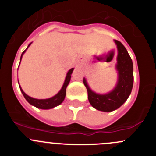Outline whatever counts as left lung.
Segmentation results:
<instances>
[{
    "label": "left lung",
    "mask_w": 156,
    "mask_h": 156,
    "mask_svg": "<svg viewBox=\"0 0 156 156\" xmlns=\"http://www.w3.org/2000/svg\"><path fill=\"white\" fill-rule=\"evenodd\" d=\"M117 47V63L115 69L118 79L115 87L105 94H98L91 90L86 78L83 84L87 90L88 100L92 107L101 112H112L119 108L127 100L131 93L133 84V69L131 58L125 47L119 41H114Z\"/></svg>",
    "instance_id": "obj_1"
}]
</instances>
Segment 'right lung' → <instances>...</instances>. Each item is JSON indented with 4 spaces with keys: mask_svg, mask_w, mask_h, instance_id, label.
<instances>
[{
    "mask_svg": "<svg viewBox=\"0 0 156 156\" xmlns=\"http://www.w3.org/2000/svg\"><path fill=\"white\" fill-rule=\"evenodd\" d=\"M32 43H30V44L28 45L27 48L23 52L22 54L21 58H20V62L22 60V58H23V55H24V53L27 51V50L28 49L29 47L31 45ZM20 64V63H19ZM74 69L72 68L71 69H69L66 74V79H65L64 81V83H63L62 87L61 90H59L57 94H56L55 96L51 98H46V99H37V98H32L29 95H27V94L25 93L24 91L23 90L22 87H20L19 85V88H20V90L22 91L23 93V96L24 98H26V100L30 103V105H32L35 106L37 108H41V109H51V108H53L56 106L59 105L60 104L62 103V101H64L65 98H66V87L67 86L69 85L70 82V80H71V75L73 73V71Z\"/></svg>",
    "mask_w": 156,
    "mask_h": 156,
    "instance_id": "1",
    "label": "right lung"
}]
</instances>
